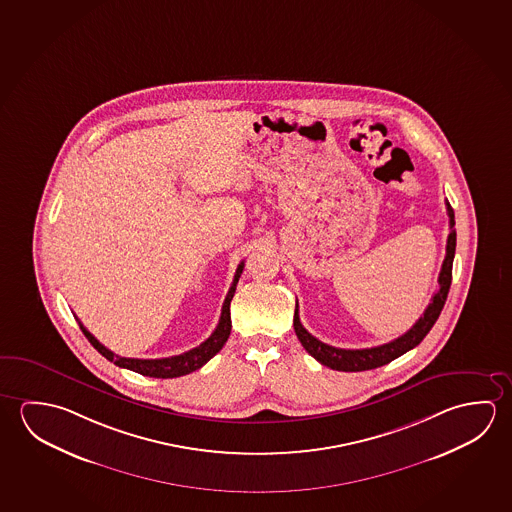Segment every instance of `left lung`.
<instances>
[{"label":"left lung","mask_w":512,"mask_h":512,"mask_svg":"<svg viewBox=\"0 0 512 512\" xmlns=\"http://www.w3.org/2000/svg\"><path fill=\"white\" fill-rule=\"evenodd\" d=\"M446 210H448V218H450V235L446 241V257L443 260V268L439 273V291L432 296V302L428 303L427 309L423 312V316L412 325L411 330H407L403 336L394 339L391 343L380 344L375 348H364V350H343V348H336L330 344L321 343L319 339L309 334L303 328L302 321H300V314H298V305L294 310V332L303 344V348L327 368L337 369V371H366V369H375L389 364L394 361L396 357H400L405 352L412 350L414 346H418L423 337L427 336L430 328L434 327L441 310H443L446 296L450 291L452 285V266L453 257H455V241H457V234H455V216H453V209L450 203H446Z\"/></svg>","instance_id":"obj_1"}]
</instances>
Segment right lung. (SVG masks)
<instances>
[{
    "label": "right lung",
    "mask_w": 512,
    "mask_h": 512,
    "mask_svg": "<svg viewBox=\"0 0 512 512\" xmlns=\"http://www.w3.org/2000/svg\"><path fill=\"white\" fill-rule=\"evenodd\" d=\"M243 268L244 262H241V264L237 266V269H235L234 282H232V287H230L227 298H225L218 327L212 332V336H210L207 341H203L200 346H196L193 350L182 353V355L166 357V359H126V357H119L116 353L110 352L109 348H105L80 321H78V325L82 328L85 337L89 339V343L93 344L94 348H96L105 359L114 362L119 368L132 369L135 373H141V375L153 378H175L182 377V375H189V373H193L196 369L202 368L203 364H207V362L225 346V343H227L230 330H232L230 302H232V298H234L235 285L239 282Z\"/></svg>",
    "instance_id": "add662e5"
}]
</instances>
